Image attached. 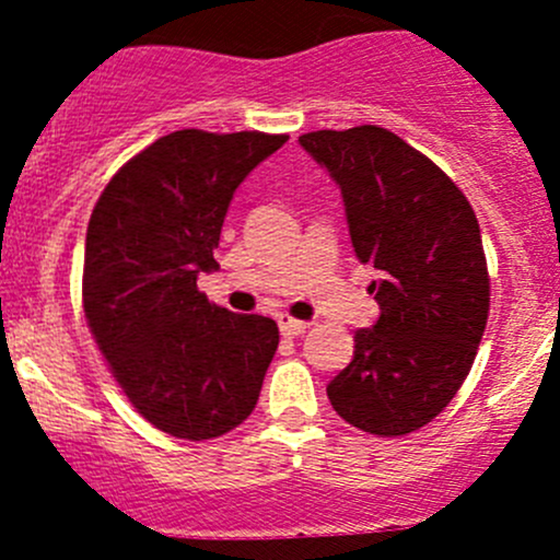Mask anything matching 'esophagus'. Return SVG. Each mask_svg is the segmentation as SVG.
Returning a JSON list of instances; mask_svg holds the SVG:
<instances>
[{"instance_id":"obj_1","label":"esophagus","mask_w":560,"mask_h":560,"mask_svg":"<svg viewBox=\"0 0 560 560\" xmlns=\"http://www.w3.org/2000/svg\"><path fill=\"white\" fill-rule=\"evenodd\" d=\"M306 327H308V322L292 319V316H287V314L279 316V330H281V336H284V338L303 336V332H306Z\"/></svg>"}]
</instances>
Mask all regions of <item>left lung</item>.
Listing matches in <instances>:
<instances>
[{
  "instance_id": "left-lung-1",
  "label": "left lung",
  "mask_w": 560,
  "mask_h": 560,
  "mask_svg": "<svg viewBox=\"0 0 560 560\" xmlns=\"http://www.w3.org/2000/svg\"><path fill=\"white\" fill-rule=\"evenodd\" d=\"M298 143L341 189L354 254L376 273L380 319L354 332L327 398L349 425L404 436L471 371L490 308L479 222L453 180L389 129H319Z\"/></svg>"
}]
</instances>
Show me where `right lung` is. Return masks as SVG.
Here are the masks:
<instances>
[{
  "label": "right lung",
  "mask_w": 560,
  "mask_h": 560,
  "mask_svg": "<svg viewBox=\"0 0 560 560\" xmlns=\"http://www.w3.org/2000/svg\"><path fill=\"white\" fill-rule=\"evenodd\" d=\"M287 140L171 132L113 175L89 219V327L135 409L175 439H217L257 406L279 327L213 306L197 279L219 268L235 189Z\"/></svg>",
  "instance_id": "add662e5"
}]
</instances>
